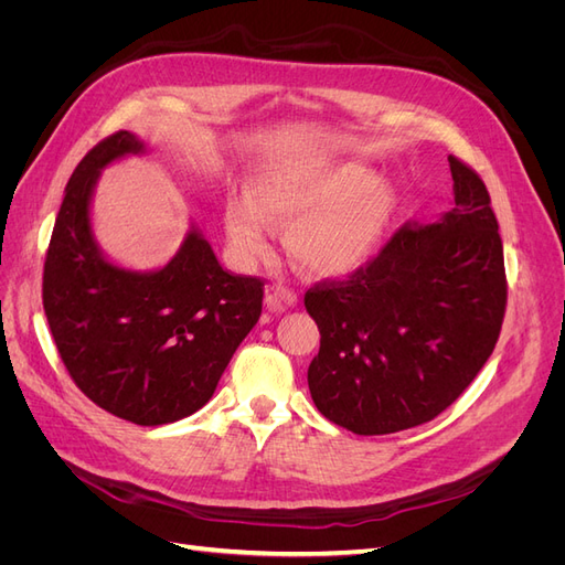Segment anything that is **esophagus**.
<instances>
[{
	"label": "esophagus",
	"mask_w": 565,
	"mask_h": 565,
	"mask_svg": "<svg viewBox=\"0 0 565 565\" xmlns=\"http://www.w3.org/2000/svg\"><path fill=\"white\" fill-rule=\"evenodd\" d=\"M297 301H299V297H297L295 289H289L285 285H273V287L266 289L264 303H266V309L273 311V313L285 311L287 306H297Z\"/></svg>",
	"instance_id": "esophagus-1"
}]
</instances>
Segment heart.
<instances>
[{
    "instance_id": "heart-1",
    "label": "heart",
    "mask_w": 565,
    "mask_h": 565,
    "mask_svg": "<svg viewBox=\"0 0 565 565\" xmlns=\"http://www.w3.org/2000/svg\"><path fill=\"white\" fill-rule=\"evenodd\" d=\"M401 210L396 183L347 160H285L262 167L249 191H228L226 233L243 262L270 249L287 226L295 266L316 278H344L370 264Z\"/></svg>"
}]
</instances>
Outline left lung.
Wrapping results in <instances>:
<instances>
[{
    "label": "left lung",
    "instance_id": "obj_1",
    "mask_svg": "<svg viewBox=\"0 0 565 565\" xmlns=\"http://www.w3.org/2000/svg\"><path fill=\"white\" fill-rule=\"evenodd\" d=\"M455 204L403 228L349 282L309 289L320 351L311 398L361 436L413 429L452 405L486 361L507 306L504 252L486 183L448 158Z\"/></svg>",
    "mask_w": 565,
    "mask_h": 565
}]
</instances>
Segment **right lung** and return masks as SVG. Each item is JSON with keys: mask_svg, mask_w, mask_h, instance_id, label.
<instances>
[{"mask_svg": "<svg viewBox=\"0 0 565 565\" xmlns=\"http://www.w3.org/2000/svg\"><path fill=\"white\" fill-rule=\"evenodd\" d=\"M148 146L117 131L65 185L44 262V313L75 384L110 415L141 426L179 422L212 398L262 316L264 282L224 270L191 221L164 266L134 270L100 249L92 202L100 172Z\"/></svg>", "mask_w": 565, "mask_h": 565, "instance_id": "right-lung-1", "label": "right lung"}]
</instances>
